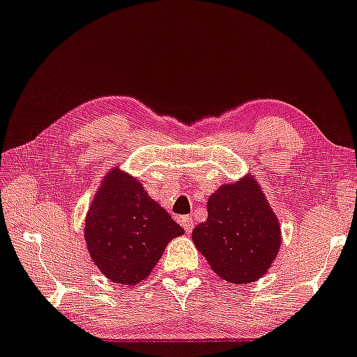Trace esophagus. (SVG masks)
<instances>
[{
	"label": "esophagus",
	"mask_w": 357,
	"mask_h": 357,
	"mask_svg": "<svg viewBox=\"0 0 357 357\" xmlns=\"http://www.w3.org/2000/svg\"><path fill=\"white\" fill-rule=\"evenodd\" d=\"M181 225H183L184 232L191 234L192 229H194V220H192L191 215H184V218H181Z\"/></svg>",
	"instance_id": "esophagus-1"
}]
</instances>
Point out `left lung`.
Returning <instances> with one entry per match:
<instances>
[{
	"instance_id": "1",
	"label": "left lung",
	"mask_w": 357,
	"mask_h": 357,
	"mask_svg": "<svg viewBox=\"0 0 357 357\" xmlns=\"http://www.w3.org/2000/svg\"><path fill=\"white\" fill-rule=\"evenodd\" d=\"M192 242L225 282L242 285L264 277L280 250V224L254 174L222 184L207 201V219Z\"/></svg>"
}]
</instances>
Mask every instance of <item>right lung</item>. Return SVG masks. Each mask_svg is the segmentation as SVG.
<instances>
[{"label":"right lung","mask_w":357,"mask_h":357,"mask_svg":"<svg viewBox=\"0 0 357 357\" xmlns=\"http://www.w3.org/2000/svg\"><path fill=\"white\" fill-rule=\"evenodd\" d=\"M183 234L142 183L119 166L102 179L84 229L92 260L108 280L121 285L145 280L168 242Z\"/></svg>","instance_id":"add662e5"}]
</instances>
